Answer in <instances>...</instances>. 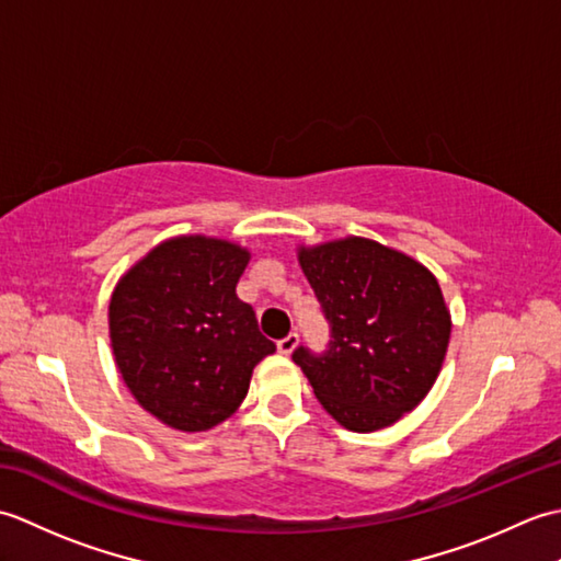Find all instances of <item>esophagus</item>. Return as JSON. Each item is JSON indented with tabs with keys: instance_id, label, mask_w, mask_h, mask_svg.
<instances>
[{
	"instance_id": "34e87169",
	"label": "esophagus",
	"mask_w": 561,
	"mask_h": 561,
	"mask_svg": "<svg viewBox=\"0 0 561 561\" xmlns=\"http://www.w3.org/2000/svg\"><path fill=\"white\" fill-rule=\"evenodd\" d=\"M296 344H299V335H296V332H291V335H287V337L277 342V347H279L282 354H291L296 350Z\"/></svg>"
}]
</instances>
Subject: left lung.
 Wrapping results in <instances>:
<instances>
[{
    "label": "left lung",
    "instance_id": "obj_1",
    "mask_svg": "<svg viewBox=\"0 0 561 561\" xmlns=\"http://www.w3.org/2000/svg\"><path fill=\"white\" fill-rule=\"evenodd\" d=\"M299 262L330 323L328 352H294L316 398L350 432H378L436 383L450 313L422 262L359 236L301 245Z\"/></svg>",
    "mask_w": 561,
    "mask_h": 561
}]
</instances>
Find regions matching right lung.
Wrapping results in <instances>:
<instances>
[{
	"label": "right lung",
	"mask_w": 561,
	"mask_h": 561,
	"mask_svg": "<svg viewBox=\"0 0 561 561\" xmlns=\"http://www.w3.org/2000/svg\"><path fill=\"white\" fill-rule=\"evenodd\" d=\"M248 260L224 238L175 236L129 267L111 296V347L125 386L178 432L229 420L253 368L277 350L236 296Z\"/></svg>",
	"instance_id": "1"
}]
</instances>
